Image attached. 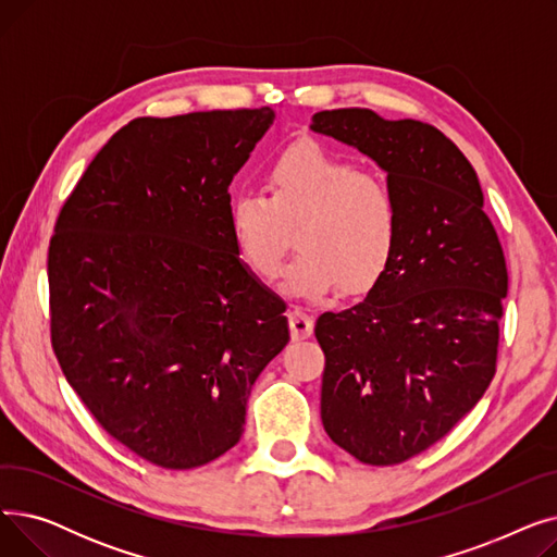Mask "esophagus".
<instances>
[{
	"label": "esophagus",
	"mask_w": 557,
	"mask_h": 557,
	"mask_svg": "<svg viewBox=\"0 0 557 557\" xmlns=\"http://www.w3.org/2000/svg\"><path fill=\"white\" fill-rule=\"evenodd\" d=\"M288 327H290V336L296 341L309 338L313 334V318L309 313H305L302 309H290L288 311Z\"/></svg>",
	"instance_id": "34e87169"
}]
</instances>
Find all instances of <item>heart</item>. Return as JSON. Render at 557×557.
I'll return each mask as SVG.
<instances>
[{
    "mask_svg": "<svg viewBox=\"0 0 557 557\" xmlns=\"http://www.w3.org/2000/svg\"><path fill=\"white\" fill-rule=\"evenodd\" d=\"M267 185L269 196L244 191L227 205L232 244L255 275H280L296 230L300 252L282 284L288 298L323 300L341 284L366 294L382 280L399 239V202L384 178L323 144L298 141L271 162Z\"/></svg>",
    "mask_w": 557,
    "mask_h": 557,
    "instance_id": "obj_1",
    "label": "heart"
}]
</instances>
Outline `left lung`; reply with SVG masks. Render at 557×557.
<instances>
[{"instance_id":"obj_1","label":"left lung","mask_w":557,"mask_h":557,"mask_svg":"<svg viewBox=\"0 0 557 557\" xmlns=\"http://www.w3.org/2000/svg\"><path fill=\"white\" fill-rule=\"evenodd\" d=\"M311 131L372 158L399 202L382 280L355 307L315 320L327 435L366 465H397L445 437L492 382L504 248L474 166L437 128L341 108L315 112Z\"/></svg>"}]
</instances>
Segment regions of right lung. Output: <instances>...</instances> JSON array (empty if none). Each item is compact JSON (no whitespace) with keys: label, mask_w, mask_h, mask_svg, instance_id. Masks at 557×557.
Masks as SVG:
<instances>
[{"label":"right lung","mask_w":557,"mask_h":557,"mask_svg":"<svg viewBox=\"0 0 557 557\" xmlns=\"http://www.w3.org/2000/svg\"><path fill=\"white\" fill-rule=\"evenodd\" d=\"M275 112L139 116L58 214L51 345L97 422L139 458L191 470L239 443L286 305L239 259L227 187Z\"/></svg>","instance_id":"add662e5"}]
</instances>
